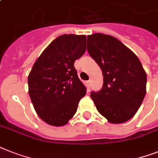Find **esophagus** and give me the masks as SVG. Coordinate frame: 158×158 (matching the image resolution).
I'll return each instance as SVG.
<instances>
[{"label":"esophagus","instance_id":"1","mask_svg":"<svg viewBox=\"0 0 158 158\" xmlns=\"http://www.w3.org/2000/svg\"><path fill=\"white\" fill-rule=\"evenodd\" d=\"M88 85L91 86V85H92V81H91V80H88Z\"/></svg>","mask_w":158,"mask_h":158}]
</instances>
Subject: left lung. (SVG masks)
Instances as JSON below:
<instances>
[{
    "instance_id": "left-lung-1",
    "label": "left lung",
    "mask_w": 158,
    "mask_h": 158,
    "mask_svg": "<svg viewBox=\"0 0 158 158\" xmlns=\"http://www.w3.org/2000/svg\"><path fill=\"white\" fill-rule=\"evenodd\" d=\"M88 51L102 70L103 87L91 97L110 123H123L139 110L146 94L147 74L137 56L115 37L88 35Z\"/></svg>"
}]
</instances>
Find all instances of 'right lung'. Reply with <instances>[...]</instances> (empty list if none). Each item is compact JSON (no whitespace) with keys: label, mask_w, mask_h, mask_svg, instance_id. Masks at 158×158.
Masks as SVG:
<instances>
[{"label":"right lung","mask_w":158,"mask_h":158,"mask_svg":"<svg viewBox=\"0 0 158 158\" xmlns=\"http://www.w3.org/2000/svg\"><path fill=\"white\" fill-rule=\"evenodd\" d=\"M85 35H62L35 61L28 75V92L35 112L46 123L62 127L72 118L87 88L74 63L86 51Z\"/></svg>","instance_id":"obj_1"}]
</instances>
